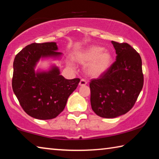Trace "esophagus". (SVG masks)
Instances as JSON below:
<instances>
[{
  "instance_id": "esophagus-1",
  "label": "esophagus",
  "mask_w": 159,
  "mask_h": 159,
  "mask_svg": "<svg viewBox=\"0 0 159 159\" xmlns=\"http://www.w3.org/2000/svg\"><path fill=\"white\" fill-rule=\"evenodd\" d=\"M87 82L84 79H81V80H80V82L79 85L80 86H84V85L87 84Z\"/></svg>"
}]
</instances>
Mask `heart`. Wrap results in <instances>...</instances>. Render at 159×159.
Wrapping results in <instances>:
<instances>
[{
	"mask_svg": "<svg viewBox=\"0 0 159 159\" xmlns=\"http://www.w3.org/2000/svg\"><path fill=\"white\" fill-rule=\"evenodd\" d=\"M75 61L87 65L86 70L92 77H99L111 66L113 56L110 51L98 45H92L78 51L75 56Z\"/></svg>",
	"mask_w": 159,
	"mask_h": 159,
	"instance_id": "heart-1",
	"label": "heart"
}]
</instances>
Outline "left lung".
<instances>
[{
	"label": "left lung",
	"mask_w": 159,
	"mask_h": 159,
	"mask_svg": "<svg viewBox=\"0 0 159 159\" xmlns=\"http://www.w3.org/2000/svg\"><path fill=\"white\" fill-rule=\"evenodd\" d=\"M116 61L102 75L89 83L91 105L97 116L113 118L133 107L144 84L142 59L127 43L112 41Z\"/></svg>",
	"instance_id": "left-lung-1"
}]
</instances>
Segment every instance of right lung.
<instances>
[{
	"mask_svg": "<svg viewBox=\"0 0 159 159\" xmlns=\"http://www.w3.org/2000/svg\"><path fill=\"white\" fill-rule=\"evenodd\" d=\"M55 42L33 43L20 51L14 59L12 90L20 106L29 116L39 120L56 118L66 107L67 98L77 89L79 78L67 80L58 67L35 73L41 57L58 56Z\"/></svg>",
	"mask_w": 159,
	"mask_h": 159,
	"instance_id": "add662e5",
	"label": "right lung"
}]
</instances>
